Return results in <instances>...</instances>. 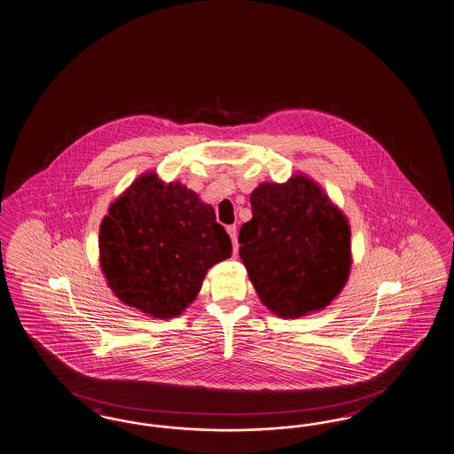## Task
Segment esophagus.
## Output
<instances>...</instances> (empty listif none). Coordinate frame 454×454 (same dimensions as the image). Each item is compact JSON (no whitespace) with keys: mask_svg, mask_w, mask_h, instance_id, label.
<instances>
[{"mask_svg":"<svg viewBox=\"0 0 454 454\" xmlns=\"http://www.w3.org/2000/svg\"><path fill=\"white\" fill-rule=\"evenodd\" d=\"M226 231H228V235L231 238V241H233V248H235V254L238 252V238H236V226L235 224H231V226H228L226 228Z\"/></svg>","mask_w":454,"mask_h":454,"instance_id":"obj_1","label":"esophagus"}]
</instances>
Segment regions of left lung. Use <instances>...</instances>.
I'll return each instance as SVG.
<instances>
[{"label": "left lung", "instance_id": "obj_1", "mask_svg": "<svg viewBox=\"0 0 454 454\" xmlns=\"http://www.w3.org/2000/svg\"><path fill=\"white\" fill-rule=\"evenodd\" d=\"M239 230V258L262 302L282 317L326 308L349 273V226L317 184H262Z\"/></svg>", "mask_w": 454, "mask_h": 454}]
</instances>
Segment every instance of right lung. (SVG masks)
<instances>
[{"mask_svg":"<svg viewBox=\"0 0 454 454\" xmlns=\"http://www.w3.org/2000/svg\"><path fill=\"white\" fill-rule=\"evenodd\" d=\"M231 239L198 194L145 174L111 204L99 230L101 269L128 306L153 317L181 314L206 272L231 256Z\"/></svg>","mask_w":454,"mask_h":454,"instance_id":"obj_1","label":"right lung"}]
</instances>
